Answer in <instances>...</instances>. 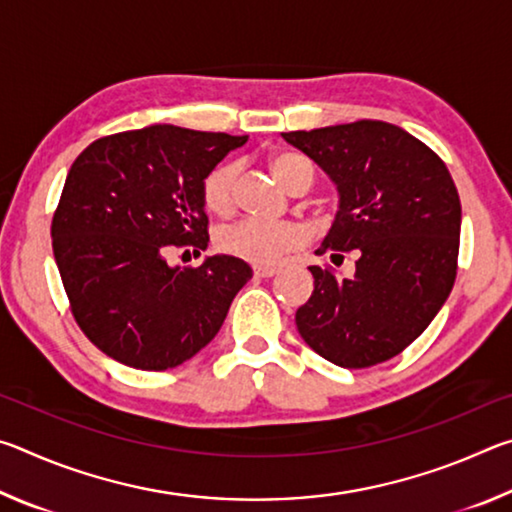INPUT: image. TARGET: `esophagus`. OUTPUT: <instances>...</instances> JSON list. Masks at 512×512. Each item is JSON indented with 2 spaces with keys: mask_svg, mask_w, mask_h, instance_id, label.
Instances as JSON below:
<instances>
[{
  "mask_svg": "<svg viewBox=\"0 0 512 512\" xmlns=\"http://www.w3.org/2000/svg\"><path fill=\"white\" fill-rule=\"evenodd\" d=\"M277 273H280V268H277V266H255L257 277H273Z\"/></svg>",
  "mask_w": 512,
  "mask_h": 512,
  "instance_id": "obj_1",
  "label": "esophagus"
}]
</instances>
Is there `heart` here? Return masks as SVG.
I'll use <instances>...</instances> for the list:
<instances>
[{"instance_id": "b5f03b06", "label": "heart", "mask_w": 512, "mask_h": 512, "mask_svg": "<svg viewBox=\"0 0 512 512\" xmlns=\"http://www.w3.org/2000/svg\"><path fill=\"white\" fill-rule=\"evenodd\" d=\"M237 164L223 162L207 173L203 183V203L214 214L230 212L235 203ZM271 171L284 189H291L300 178L314 180V164L298 153H277L271 160ZM307 241V232L298 223L266 221V219H239L221 225L214 235V244L223 255L246 259L253 264H275L282 255L300 248Z\"/></svg>"}]
</instances>
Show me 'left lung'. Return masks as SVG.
<instances>
[{"label": "left lung", "instance_id": "8db88e82", "mask_svg": "<svg viewBox=\"0 0 512 512\" xmlns=\"http://www.w3.org/2000/svg\"><path fill=\"white\" fill-rule=\"evenodd\" d=\"M282 137L339 189V212L316 255H357L350 280L309 266L314 293L296 311L300 336L341 368L397 357L429 327L456 280L461 201L445 162L386 121Z\"/></svg>", "mask_w": 512, "mask_h": 512}]
</instances>
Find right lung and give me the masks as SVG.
Listing matches in <instances>:
<instances>
[{
    "label": "right lung",
    "mask_w": 512,
    "mask_h": 512,
    "mask_svg": "<svg viewBox=\"0 0 512 512\" xmlns=\"http://www.w3.org/2000/svg\"><path fill=\"white\" fill-rule=\"evenodd\" d=\"M246 140L158 124L101 137L74 160L51 246L76 323L110 359L169 370L221 329L253 268L230 255L180 268L167 255L207 248L203 183Z\"/></svg>",
    "instance_id": "right-lung-1"
}]
</instances>
